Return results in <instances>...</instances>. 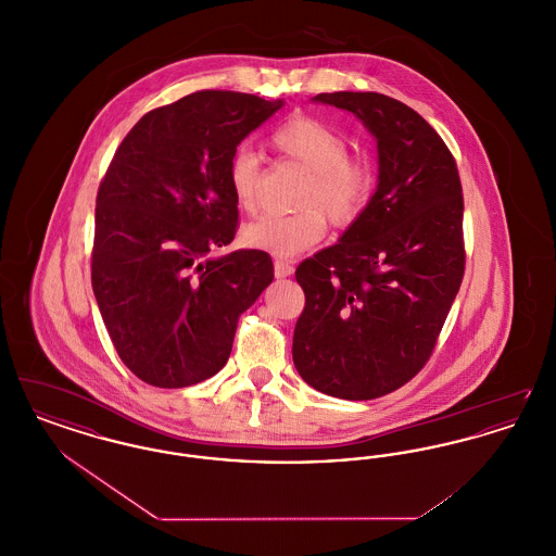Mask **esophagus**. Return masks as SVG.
<instances>
[{
    "label": "esophagus",
    "instance_id": "34e87169",
    "mask_svg": "<svg viewBox=\"0 0 556 556\" xmlns=\"http://www.w3.org/2000/svg\"><path fill=\"white\" fill-rule=\"evenodd\" d=\"M293 275V265L288 261H275V277L277 279H283V277H290Z\"/></svg>",
    "mask_w": 556,
    "mask_h": 556
}]
</instances>
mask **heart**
I'll list each match as a JSON object with an SVG mask.
<instances>
[{"instance_id":"1","label":"heart","mask_w":556,"mask_h":556,"mask_svg":"<svg viewBox=\"0 0 556 556\" xmlns=\"http://www.w3.org/2000/svg\"><path fill=\"white\" fill-rule=\"evenodd\" d=\"M268 143L281 159L311 170V179L298 202L304 211L263 216L243 227L241 239L248 248L275 258H293L325 238V216L336 227H348L369 204L372 164L365 156L348 154L345 135L331 125L313 116H293L270 132ZM263 175V159L248 148H239L229 160L227 179L233 200L248 214L261 208Z\"/></svg>"}]
</instances>
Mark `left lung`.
Here are the masks:
<instances>
[{
	"label": "left lung",
	"mask_w": 556,
	"mask_h": 556,
	"mask_svg": "<svg viewBox=\"0 0 556 556\" xmlns=\"http://www.w3.org/2000/svg\"><path fill=\"white\" fill-rule=\"evenodd\" d=\"M313 102L352 112L377 141V189L331 248L295 270L306 304L293 365L327 396L372 400L429 361L465 273L463 187L442 137L383 93Z\"/></svg>",
	"instance_id": "8db88e82"
}]
</instances>
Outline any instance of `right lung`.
Segmentation results:
<instances>
[{
    "mask_svg": "<svg viewBox=\"0 0 556 556\" xmlns=\"http://www.w3.org/2000/svg\"><path fill=\"white\" fill-rule=\"evenodd\" d=\"M283 100L195 91L139 118L96 200L91 286L121 361L156 388H187L229 361L239 315L273 281L261 250L211 256L238 229L227 170Z\"/></svg>",
    "mask_w": 556,
    "mask_h": 556,
    "instance_id": "right-lung-1",
    "label": "right lung"
}]
</instances>
